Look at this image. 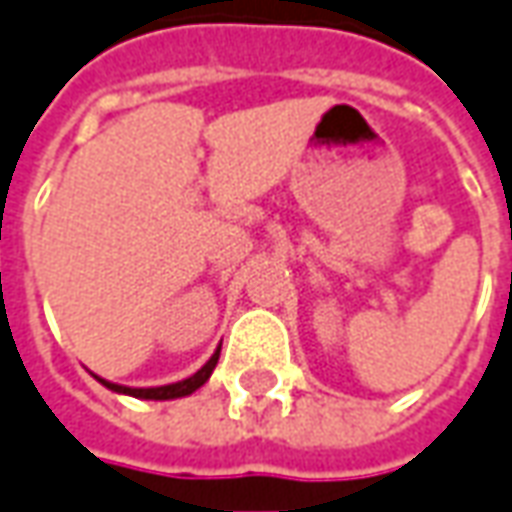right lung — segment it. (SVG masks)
Here are the masks:
<instances>
[{"instance_id":"obj_1","label":"right lung","mask_w":512,"mask_h":512,"mask_svg":"<svg viewBox=\"0 0 512 512\" xmlns=\"http://www.w3.org/2000/svg\"><path fill=\"white\" fill-rule=\"evenodd\" d=\"M216 360H219V349H216L211 360L202 366L200 372H194L191 377H185L180 383H168V386H154V389H132V386H118V383H112V380H104V377H98V383H104L109 392H118V394H129V397H140V400H177V397H188V394H194L200 386H205V380L211 377V372L216 369Z\"/></svg>"}]
</instances>
